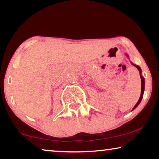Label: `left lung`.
Returning <instances> with one entry per match:
<instances>
[{
    "label": "left lung",
    "mask_w": 159,
    "mask_h": 159,
    "mask_svg": "<svg viewBox=\"0 0 159 159\" xmlns=\"http://www.w3.org/2000/svg\"><path fill=\"white\" fill-rule=\"evenodd\" d=\"M132 65L135 66L136 68L138 69L139 71H140V73H141V69L140 68V66H137V65L133 64H132ZM140 78H141V94H140V98H139V101H138V103H136V105L134 106L133 108H132V110H134V108H135L137 106L139 105V103H140V101H142V98H143V92H144V89H145V80H144V78H143L142 76H141V75H140Z\"/></svg>",
    "instance_id": "8db88e82"
}]
</instances>
